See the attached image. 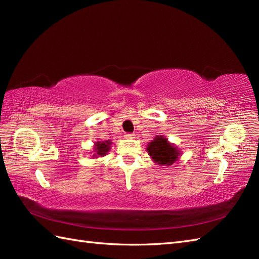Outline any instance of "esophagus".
I'll use <instances>...</instances> for the list:
<instances>
[{
	"label": "esophagus",
	"mask_w": 259,
	"mask_h": 259,
	"mask_svg": "<svg viewBox=\"0 0 259 259\" xmlns=\"http://www.w3.org/2000/svg\"><path fill=\"white\" fill-rule=\"evenodd\" d=\"M124 137L126 139H131V138H135V135L134 134H125Z\"/></svg>",
	"instance_id": "1"
}]
</instances>
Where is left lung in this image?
Listing matches in <instances>:
<instances>
[{
    "instance_id": "8db88e82",
    "label": "left lung",
    "mask_w": 259,
    "mask_h": 259,
    "mask_svg": "<svg viewBox=\"0 0 259 259\" xmlns=\"http://www.w3.org/2000/svg\"><path fill=\"white\" fill-rule=\"evenodd\" d=\"M151 159L159 166H170L178 160L180 151L162 136H157L147 147Z\"/></svg>"
}]
</instances>
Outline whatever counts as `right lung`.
<instances>
[{
  "label": "right lung",
  "mask_w": 259,
  "mask_h": 259,
  "mask_svg": "<svg viewBox=\"0 0 259 259\" xmlns=\"http://www.w3.org/2000/svg\"><path fill=\"white\" fill-rule=\"evenodd\" d=\"M110 145H111V142H110L109 140L96 142V144H95V151H96V153H95V155H93V157L98 158V156H100V157L106 156L107 153L109 152V150H110Z\"/></svg>",
  "instance_id": "obj_1"
}]
</instances>
